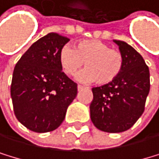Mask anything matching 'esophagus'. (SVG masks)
I'll return each mask as SVG.
<instances>
[{
    "label": "esophagus",
    "mask_w": 159,
    "mask_h": 159,
    "mask_svg": "<svg viewBox=\"0 0 159 159\" xmlns=\"http://www.w3.org/2000/svg\"><path fill=\"white\" fill-rule=\"evenodd\" d=\"M77 88H78V91H80V90L84 89V86H82V85H78Z\"/></svg>",
    "instance_id": "34e87169"
}]
</instances>
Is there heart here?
<instances>
[{
    "instance_id": "b5f03b06",
    "label": "heart",
    "mask_w": 159,
    "mask_h": 159,
    "mask_svg": "<svg viewBox=\"0 0 159 159\" xmlns=\"http://www.w3.org/2000/svg\"><path fill=\"white\" fill-rule=\"evenodd\" d=\"M79 79L84 82L108 85L119 77L124 67V56L100 40H85L74 49L64 46L59 52V63L66 75L74 76L84 65Z\"/></svg>"
}]
</instances>
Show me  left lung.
Returning a JSON list of instances; mask_svg holds the SVG:
<instances>
[{
    "instance_id": "left-lung-1",
    "label": "left lung",
    "mask_w": 159,
    "mask_h": 159,
    "mask_svg": "<svg viewBox=\"0 0 159 159\" xmlns=\"http://www.w3.org/2000/svg\"><path fill=\"white\" fill-rule=\"evenodd\" d=\"M124 56L119 77L108 85L94 87L91 120L103 132L120 133L131 128L145 110L150 92V70L140 53L127 43L114 40Z\"/></svg>"
}]
</instances>
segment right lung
Instances as JSON below:
<instances>
[{
	"label": "right lung",
	"instance_id": "right-lung-1",
	"mask_svg": "<svg viewBox=\"0 0 159 159\" xmlns=\"http://www.w3.org/2000/svg\"><path fill=\"white\" fill-rule=\"evenodd\" d=\"M67 37L49 33L36 41L15 64L11 85L14 114L37 133L56 130L77 95V84L62 72L59 52Z\"/></svg>",
	"mask_w": 159,
	"mask_h": 159
}]
</instances>
